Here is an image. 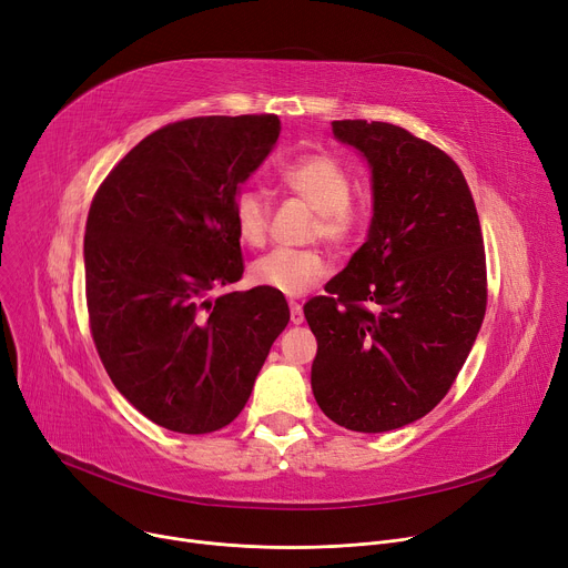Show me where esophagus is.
Listing matches in <instances>:
<instances>
[{"label": "esophagus", "instance_id": "1", "mask_svg": "<svg viewBox=\"0 0 568 568\" xmlns=\"http://www.w3.org/2000/svg\"><path fill=\"white\" fill-rule=\"evenodd\" d=\"M290 320H292V324H302L304 322V311H302V306L296 304V302H290Z\"/></svg>", "mask_w": 568, "mask_h": 568}]
</instances>
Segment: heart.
I'll list each match as a JSON object with an SVG mask.
<instances>
[{
  "label": "heart",
  "instance_id": "heart-1",
  "mask_svg": "<svg viewBox=\"0 0 568 568\" xmlns=\"http://www.w3.org/2000/svg\"><path fill=\"white\" fill-rule=\"evenodd\" d=\"M283 189L315 209L313 236L334 246L354 242L362 227V212L352 202L354 176L332 154H304L278 168ZM272 206L260 189H242L232 202V223L239 242L257 248L266 242ZM329 272V260L320 248H274L251 264V281L290 296L315 287Z\"/></svg>",
  "mask_w": 568,
  "mask_h": 568
}]
</instances>
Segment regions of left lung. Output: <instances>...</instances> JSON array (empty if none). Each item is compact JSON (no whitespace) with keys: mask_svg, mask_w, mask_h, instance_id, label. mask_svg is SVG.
Listing matches in <instances>:
<instances>
[{"mask_svg":"<svg viewBox=\"0 0 568 568\" xmlns=\"http://www.w3.org/2000/svg\"><path fill=\"white\" fill-rule=\"evenodd\" d=\"M366 156L373 221L324 296L304 306L311 386L343 428L386 433L426 416L456 382L486 315V251L460 168L409 131L332 122Z\"/></svg>","mask_w":568,"mask_h":568,"instance_id":"left-lung-1","label":"left lung"}]
</instances>
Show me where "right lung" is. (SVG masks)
<instances>
[{
    "label": "right lung",
    "mask_w": 568,
    "mask_h": 568,
    "mask_svg": "<svg viewBox=\"0 0 568 568\" xmlns=\"http://www.w3.org/2000/svg\"><path fill=\"white\" fill-rule=\"evenodd\" d=\"M278 133L276 114L168 124L110 170L89 206V329L116 392L168 430L234 422L290 322L276 290L212 296L244 274L232 202Z\"/></svg>",
    "instance_id": "1"
}]
</instances>
